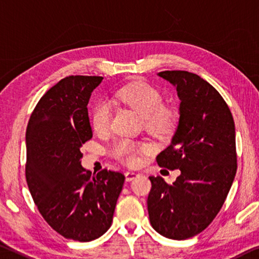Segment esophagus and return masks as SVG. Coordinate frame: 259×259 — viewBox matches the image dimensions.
Instances as JSON below:
<instances>
[{
	"label": "esophagus",
	"mask_w": 259,
	"mask_h": 259,
	"mask_svg": "<svg viewBox=\"0 0 259 259\" xmlns=\"http://www.w3.org/2000/svg\"><path fill=\"white\" fill-rule=\"evenodd\" d=\"M138 176H139V174L135 172V171H126V172H125V177H126L127 182L133 181L134 178H137Z\"/></svg>",
	"instance_id": "1"
}]
</instances>
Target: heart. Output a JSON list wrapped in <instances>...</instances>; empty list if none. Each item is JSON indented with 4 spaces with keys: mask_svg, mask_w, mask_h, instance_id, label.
<instances>
[{
    "mask_svg": "<svg viewBox=\"0 0 259 259\" xmlns=\"http://www.w3.org/2000/svg\"><path fill=\"white\" fill-rule=\"evenodd\" d=\"M119 101L128 105L142 117L143 124L150 132L156 134L169 133L175 125L174 111L163 104L160 91L147 82L137 81L125 85L117 91ZM112 118V107L107 101H98L91 113V125L97 133H106L110 128ZM152 146L148 143L134 142L128 139H120L114 142L112 154L127 164H135L139 155L149 152Z\"/></svg>",
    "mask_w": 259,
    "mask_h": 259,
    "instance_id": "heart-1",
    "label": "heart"
}]
</instances>
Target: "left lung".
I'll return each mask as SVG.
<instances>
[{"label": "left lung", "mask_w": 259, "mask_h": 259, "mask_svg": "<svg viewBox=\"0 0 259 259\" xmlns=\"http://www.w3.org/2000/svg\"><path fill=\"white\" fill-rule=\"evenodd\" d=\"M177 90L180 118L169 147L157 155L160 166L180 169L172 184L150 176V225L161 235L185 240L217 217L235 178V124L224 98L207 81L184 70L157 74Z\"/></svg>", "instance_id": "left-lung-1"}]
</instances>
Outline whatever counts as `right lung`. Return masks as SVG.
Returning <instances> with one entry per match:
<instances>
[{
    "mask_svg": "<svg viewBox=\"0 0 259 259\" xmlns=\"http://www.w3.org/2000/svg\"><path fill=\"white\" fill-rule=\"evenodd\" d=\"M101 76H69L47 91L26 128V182L39 212L55 232L89 242L111 227L125 176L102 170L91 176L81 147L93 138L91 93Z\"/></svg>",
    "mask_w": 259,
    "mask_h": 259,
    "instance_id": "1",
    "label": "right lung"
}]
</instances>
